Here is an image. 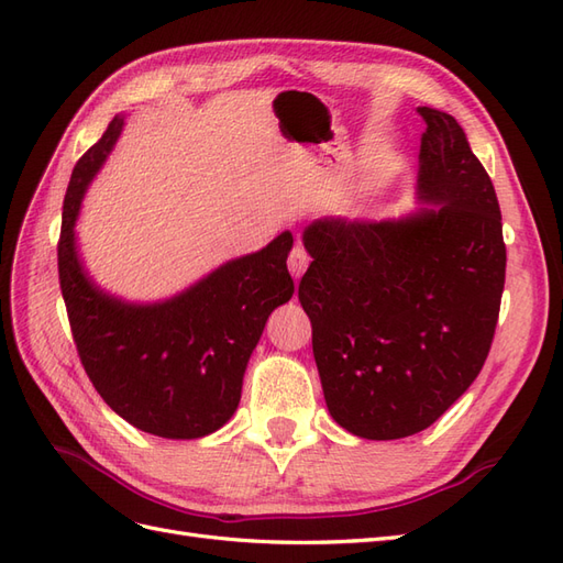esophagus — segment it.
<instances>
[{"label":"esophagus","mask_w":563,"mask_h":563,"mask_svg":"<svg viewBox=\"0 0 563 563\" xmlns=\"http://www.w3.org/2000/svg\"><path fill=\"white\" fill-rule=\"evenodd\" d=\"M286 265H288V272L294 275V279H300L305 275V269H308V265H310L308 251H305L302 246H294L291 253H288Z\"/></svg>","instance_id":"1"}]
</instances>
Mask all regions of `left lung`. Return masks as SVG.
Wrapping results in <instances>:
<instances>
[{"label": "left lung", "instance_id": "obj_1", "mask_svg": "<svg viewBox=\"0 0 563 563\" xmlns=\"http://www.w3.org/2000/svg\"><path fill=\"white\" fill-rule=\"evenodd\" d=\"M418 197L401 220L323 218L298 298L333 420L364 439L411 437L479 376L505 288L500 203L465 131L418 108Z\"/></svg>", "mask_w": 563, "mask_h": 563}]
</instances>
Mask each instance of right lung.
<instances>
[{
  "label": "right lung",
  "instance_id": "add662e5",
  "mask_svg": "<svg viewBox=\"0 0 563 563\" xmlns=\"http://www.w3.org/2000/svg\"><path fill=\"white\" fill-rule=\"evenodd\" d=\"M108 131L77 162L63 201L58 282L84 371L114 413L164 439H197L232 418L242 378L272 310L291 300L286 269L291 232L244 255L185 294L157 305H126L89 282L75 251V220L89 180L122 133Z\"/></svg>",
  "mask_w": 563,
  "mask_h": 563
}]
</instances>
